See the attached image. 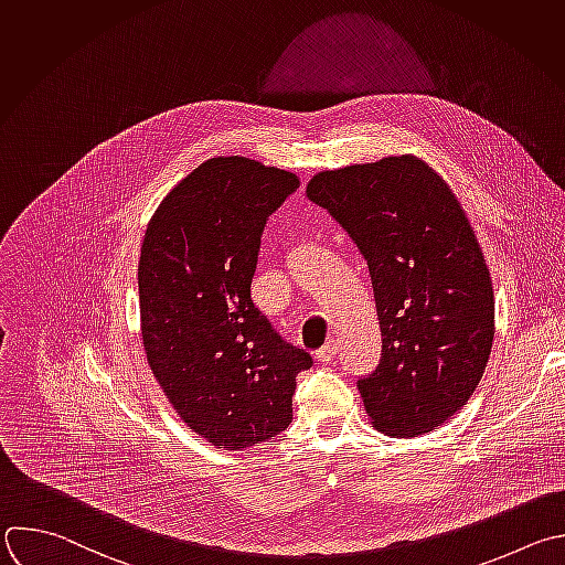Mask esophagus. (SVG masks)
<instances>
[{
	"instance_id": "1",
	"label": "esophagus",
	"mask_w": 565,
	"mask_h": 565,
	"mask_svg": "<svg viewBox=\"0 0 565 565\" xmlns=\"http://www.w3.org/2000/svg\"><path fill=\"white\" fill-rule=\"evenodd\" d=\"M334 354H337V343H334V341H328L326 345H321V348L315 352L317 361H321V363H330V361L334 359Z\"/></svg>"
}]
</instances>
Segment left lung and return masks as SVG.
<instances>
[{
  "mask_svg": "<svg viewBox=\"0 0 565 565\" xmlns=\"http://www.w3.org/2000/svg\"><path fill=\"white\" fill-rule=\"evenodd\" d=\"M308 200L356 244L382 328V359L356 386L372 426L419 437L479 386L494 337L483 253L448 183L422 159L328 170Z\"/></svg>",
  "mask_w": 565,
  "mask_h": 565,
  "instance_id": "left-lung-1",
  "label": "left lung"
}]
</instances>
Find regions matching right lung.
Listing matches in <instances>:
<instances>
[{
  "mask_svg": "<svg viewBox=\"0 0 565 565\" xmlns=\"http://www.w3.org/2000/svg\"><path fill=\"white\" fill-rule=\"evenodd\" d=\"M297 188L292 172L215 157L146 228L137 281L150 370L179 417L228 450L288 428L297 374L312 365L250 299L266 222Z\"/></svg>",
  "mask_w": 565,
  "mask_h": 565,
  "instance_id": "add662e5",
  "label": "right lung"
}]
</instances>
